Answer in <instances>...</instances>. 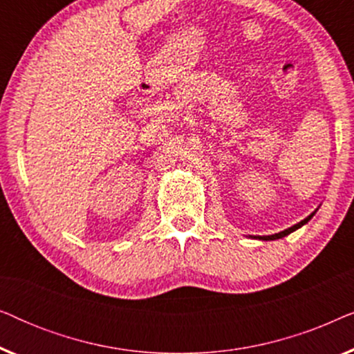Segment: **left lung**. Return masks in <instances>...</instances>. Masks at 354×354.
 Returning <instances> with one entry per match:
<instances>
[{
    "instance_id": "obj_1",
    "label": "left lung",
    "mask_w": 354,
    "mask_h": 354,
    "mask_svg": "<svg viewBox=\"0 0 354 354\" xmlns=\"http://www.w3.org/2000/svg\"><path fill=\"white\" fill-rule=\"evenodd\" d=\"M317 212V209L314 211V212H311V214H309L308 217H304L303 221H299L298 224H295V225H292V227H288V229H285V230H282V232H279V234H274V235H250L251 239H256V240H264V241H269V240H279V239H283V236H287V235H290L292 234V232H295V230H298L299 227H303L304 224H308L309 221L313 219V216L316 214Z\"/></svg>"
}]
</instances>
